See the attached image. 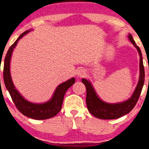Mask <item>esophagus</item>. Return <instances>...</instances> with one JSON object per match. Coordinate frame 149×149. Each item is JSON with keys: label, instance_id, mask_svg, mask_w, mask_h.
<instances>
[{"label": "esophagus", "instance_id": "1", "mask_svg": "<svg viewBox=\"0 0 149 149\" xmlns=\"http://www.w3.org/2000/svg\"><path fill=\"white\" fill-rule=\"evenodd\" d=\"M86 75V71L83 68L79 70V71L77 72V76L79 77H83Z\"/></svg>", "mask_w": 149, "mask_h": 149}]
</instances>
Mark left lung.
Instances as JSON below:
<instances>
[{"label": "left lung", "instance_id": "8db88e82", "mask_svg": "<svg viewBox=\"0 0 149 149\" xmlns=\"http://www.w3.org/2000/svg\"><path fill=\"white\" fill-rule=\"evenodd\" d=\"M128 38L138 51L140 56L139 80L136 90L130 98L124 102L115 104L103 102L97 96L91 83L88 80L82 79V82L85 85L86 89V103L89 112L94 117L100 119H115L128 114L136 105L141 93L145 82V69L143 63L142 53L139 46L136 44L131 34H129Z\"/></svg>", "mask_w": 149, "mask_h": 149}]
</instances>
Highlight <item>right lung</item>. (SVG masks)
<instances>
[{
  "mask_svg": "<svg viewBox=\"0 0 149 149\" xmlns=\"http://www.w3.org/2000/svg\"><path fill=\"white\" fill-rule=\"evenodd\" d=\"M30 31H26L21 34L17 40L11 45L6 55L4 58L3 77L5 86L8 91L17 109L22 113L23 115L29 118L36 120H44L52 118L60 111L62 105L63 103L64 96L66 91L75 83V79L74 77L66 81V82L61 83L58 86L55 90V93L49 101L44 104H33L30 102L23 98L16 90L12 83V78L10 75V59L12 56L13 49L17 45V42L22 38L24 35L27 34Z\"/></svg>",
  "mask_w": 149,
  "mask_h": 149,
  "instance_id": "obj_1",
  "label": "right lung"
}]
</instances>
